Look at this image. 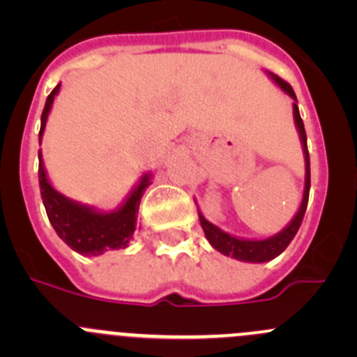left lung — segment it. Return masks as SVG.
I'll list each match as a JSON object with an SVG mask.
<instances>
[{
	"label": "left lung",
	"mask_w": 357,
	"mask_h": 357,
	"mask_svg": "<svg viewBox=\"0 0 357 357\" xmlns=\"http://www.w3.org/2000/svg\"><path fill=\"white\" fill-rule=\"evenodd\" d=\"M268 77L282 89L285 95H289L291 98V109H294V124L295 129L298 132V138H301L302 145V153H304V162H305V176H304V192H302V200L298 205V211L295 212L294 218L290 219L289 225L283 229H280L278 233L271 236H266V238H243V236H235L231 233L225 231L219 226L212 225L211 221L204 218L202 211L199 208V219L202 229L205 233V238L208 240L212 247L218 252H221L222 255H229V257L236 259V261L242 262H254V264H261V262L273 261L275 257H278L287 247L290 245V242L294 240L295 233L301 228V222L304 219L305 207H307V199H309V188H311V171H309V153H307V138H305V129L304 122H302L301 114H298L297 107V96H295L294 89L289 82L283 81L282 77H278L273 72H266Z\"/></svg>",
	"instance_id": "left-lung-1"
}]
</instances>
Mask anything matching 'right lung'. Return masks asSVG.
Segmentation results:
<instances>
[{
	"mask_svg": "<svg viewBox=\"0 0 357 357\" xmlns=\"http://www.w3.org/2000/svg\"><path fill=\"white\" fill-rule=\"evenodd\" d=\"M60 93V84L50 93L46 98L45 110L41 115V131H39V145L45 135L48 115L52 112L55 96ZM39 186H41V199L45 204L46 214L56 235L67 243L72 250L82 255L96 257L107 250L126 248L132 240L138 222L139 202L145 190L152 185V172H145L135 188L128 193L114 211H103L95 205L81 204L55 190L46 172L43 153L39 150Z\"/></svg>",
	"mask_w": 357,
	"mask_h": 357,
	"instance_id": "1",
	"label": "right lung"
}]
</instances>
